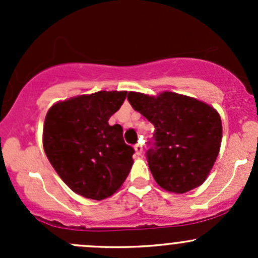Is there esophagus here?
<instances>
[{"mask_svg": "<svg viewBox=\"0 0 258 258\" xmlns=\"http://www.w3.org/2000/svg\"><path fill=\"white\" fill-rule=\"evenodd\" d=\"M135 151H136L137 156H141L142 152H144V146H142L141 144L135 145Z\"/></svg>", "mask_w": 258, "mask_h": 258, "instance_id": "esophagus-1", "label": "esophagus"}]
</instances>
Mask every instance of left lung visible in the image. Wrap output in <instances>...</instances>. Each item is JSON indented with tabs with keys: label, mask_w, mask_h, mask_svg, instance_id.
<instances>
[{
	"label": "left lung",
	"mask_w": 258,
	"mask_h": 258,
	"mask_svg": "<svg viewBox=\"0 0 258 258\" xmlns=\"http://www.w3.org/2000/svg\"><path fill=\"white\" fill-rule=\"evenodd\" d=\"M130 105L155 126L148 167L161 188L186 194L209 177L222 141V122L209 103L163 91L156 96L128 92Z\"/></svg>",
	"instance_id": "obj_1"
}]
</instances>
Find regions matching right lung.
<instances>
[{"instance_id": "1", "label": "right lung", "mask_w": 258, "mask_h": 258, "mask_svg": "<svg viewBox=\"0 0 258 258\" xmlns=\"http://www.w3.org/2000/svg\"><path fill=\"white\" fill-rule=\"evenodd\" d=\"M127 91H98L58 101L49 107L42 144L49 163L80 196L101 201L116 194L134 165L119 124L108 119Z\"/></svg>"}]
</instances>
